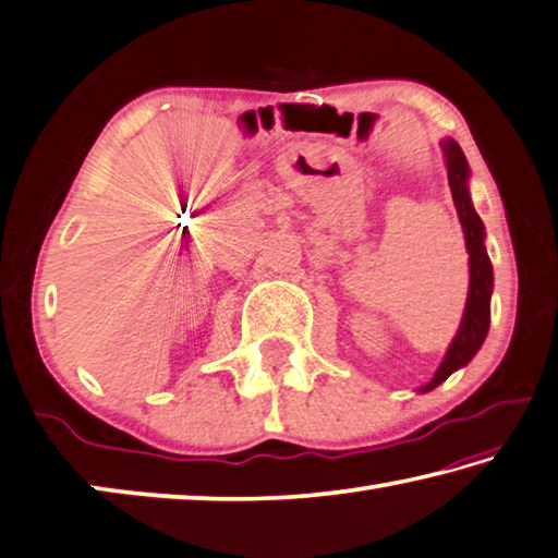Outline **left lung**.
Wrapping results in <instances>:
<instances>
[{"mask_svg":"<svg viewBox=\"0 0 558 558\" xmlns=\"http://www.w3.org/2000/svg\"><path fill=\"white\" fill-rule=\"evenodd\" d=\"M440 148L445 153L447 180H450L452 199H454V207H458V215L464 230V242H468V252H470V294H468V306H464L460 331L454 336L450 351H447L442 365L437 368L435 378L427 383L425 388H420L423 392L440 386L450 373L462 368V365H468L472 361V355L480 351V345L489 331V296H492V281H495V277H492V262L485 250V225H482L480 215L474 213L472 199L468 193V178H470L468 158H464L462 148L454 141H442Z\"/></svg>","mask_w":558,"mask_h":558,"instance_id":"8db88e82","label":"left lung"}]
</instances>
